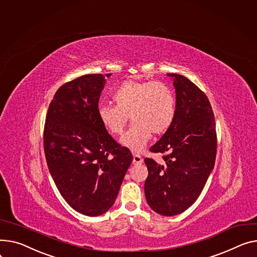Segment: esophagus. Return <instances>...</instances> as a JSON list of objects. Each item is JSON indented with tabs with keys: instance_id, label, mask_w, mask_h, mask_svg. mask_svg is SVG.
Masks as SVG:
<instances>
[{
	"instance_id": "34e87169",
	"label": "esophagus",
	"mask_w": 257,
	"mask_h": 257,
	"mask_svg": "<svg viewBox=\"0 0 257 257\" xmlns=\"http://www.w3.org/2000/svg\"><path fill=\"white\" fill-rule=\"evenodd\" d=\"M144 162V159L139 154H133V164H142Z\"/></svg>"
}]
</instances>
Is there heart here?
Returning a JSON list of instances; mask_svg holds the SVG:
<instances>
[{"label": "heart", "instance_id": "obj_1", "mask_svg": "<svg viewBox=\"0 0 257 257\" xmlns=\"http://www.w3.org/2000/svg\"><path fill=\"white\" fill-rule=\"evenodd\" d=\"M113 104H100L98 118L104 129L118 135L128 117L132 119L121 144L132 151H142L152 133L163 134L173 125L177 101L173 89L163 81L125 80L111 93Z\"/></svg>", "mask_w": 257, "mask_h": 257}]
</instances>
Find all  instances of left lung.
Segmentation results:
<instances>
[{
	"label": "left lung",
	"instance_id": "8db88e82",
	"mask_svg": "<svg viewBox=\"0 0 257 257\" xmlns=\"http://www.w3.org/2000/svg\"><path fill=\"white\" fill-rule=\"evenodd\" d=\"M174 78L177 111L173 125L150 148L163 154L165 164L146 158L145 193L153 211L163 216L183 213L195 202L215 165L217 134L210 101L187 77Z\"/></svg>",
	"mask_w": 257,
	"mask_h": 257
}]
</instances>
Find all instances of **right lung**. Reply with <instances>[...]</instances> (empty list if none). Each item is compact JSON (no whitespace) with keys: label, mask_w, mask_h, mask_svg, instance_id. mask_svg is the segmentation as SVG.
Wrapping results in <instances>:
<instances>
[{"label":"right lung","mask_w":257,"mask_h":257,"mask_svg":"<svg viewBox=\"0 0 257 257\" xmlns=\"http://www.w3.org/2000/svg\"><path fill=\"white\" fill-rule=\"evenodd\" d=\"M104 83V75L88 74L63 84L49 104L43 134L47 166L61 195L91 217L112 207L133 160L98 118Z\"/></svg>","instance_id":"right-lung-1"}]
</instances>
